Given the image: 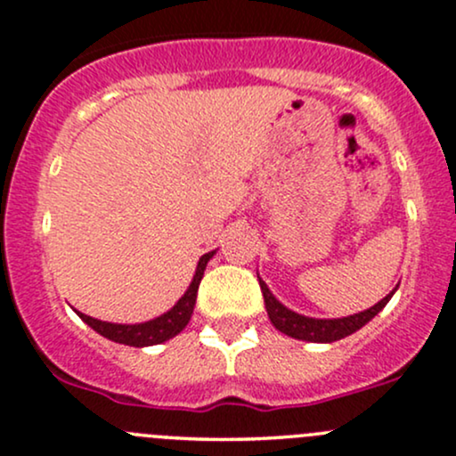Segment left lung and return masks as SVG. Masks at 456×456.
Masks as SVG:
<instances>
[{
	"instance_id": "1",
	"label": "left lung",
	"mask_w": 456,
	"mask_h": 456,
	"mask_svg": "<svg viewBox=\"0 0 456 456\" xmlns=\"http://www.w3.org/2000/svg\"><path fill=\"white\" fill-rule=\"evenodd\" d=\"M259 288H262L264 303H266V312L273 327L279 329V331L285 335H289V338L307 339V342H335V339H342L346 338V335L354 333L357 329H362L363 324L377 316L385 305H387L389 298H392V294L396 292V289H394L392 294H387V297H385L383 301H379L374 307L366 309V312L354 314V316L338 320H318L301 316V314L292 312V309H288L285 305L279 303L277 298L270 294V289L266 288V283H264L262 279H259Z\"/></svg>"
}]
</instances>
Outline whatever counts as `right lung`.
Wrapping results in <instances>:
<instances>
[{
    "label": "right lung",
    "mask_w": 456,
    "mask_h": 456,
    "mask_svg": "<svg viewBox=\"0 0 456 456\" xmlns=\"http://www.w3.org/2000/svg\"><path fill=\"white\" fill-rule=\"evenodd\" d=\"M212 255H214V251L205 253L203 257L199 259L197 273H194V279H192V283H190V288L186 289V294H183L171 312H167L164 316L149 320V322H142V324L102 322V320H94V318L86 316V314L77 312L79 318H82L88 327H93L94 331L102 333L103 338L112 339V342H118V344H127V346L140 348V346H153V344L167 342V339L175 338L179 331H183V329H186L188 320H190V316H192L194 303H197V292H199V283H201V279H203V270H205V266H208V262Z\"/></svg>",
    "instance_id": "obj_1"
}]
</instances>
